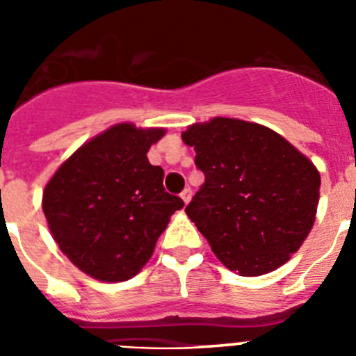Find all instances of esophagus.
<instances>
[{
	"label": "esophagus",
	"instance_id": "obj_1",
	"mask_svg": "<svg viewBox=\"0 0 356 356\" xmlns=\"http://www.w3.org/2000/svg\"><path fill=\"white\" fill-rule=\"evenodd\" d=\"M180 196H181V200H184L185 205H187L188 201H191V197H193V191H191V188H184Z\"/></svg>",
	"mask_w": 356,
	"mask_h": 356
}]
</instances>
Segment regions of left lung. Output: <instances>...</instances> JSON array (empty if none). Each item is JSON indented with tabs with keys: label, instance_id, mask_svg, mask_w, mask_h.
Listing matches in <instances>:
<instances>
[{
	"label": "left lung",
	"instance_id": "8db88e82",
	"mask_svg": "<svg viewBox=\"0 0 356 356\" xmlns=\"http://www.w3.org/2000/svg\"><path fill=\"white\" fill-rule=\"evenodd\" d=\"M205 184L185 212L216 257L241 276L278 269L316 221L321 176L276 131L216 118L181 134Z\"/></svg>",
	"mask_w": 356,
	"mask_h": 356
}]
</instances>
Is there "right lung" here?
Listing matches in <instances>:
<instances>
[{
  "label": "right lung",
  "mask_w": 356,
  "mask_h": 356,
  "mask_svg": "<svg viewBox=\"0 0 356 356\" xmlns=\"http://www.w3.org/2000/svg\"><path fill=\"white\" fill-rule=\"evenodd\" d=\"M163 130L122 122L69 156L46 185L42 210L53 238L78 269L124 282L143 269L184 200L165 193L163 169L146 153Z\"/></svg>",
  "instance_id": "right-lung-1"
}]
</instances>
